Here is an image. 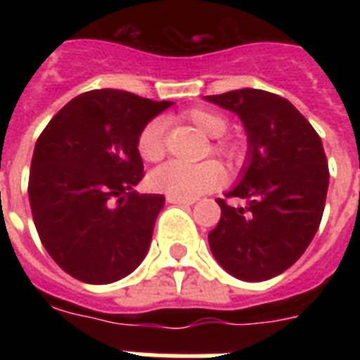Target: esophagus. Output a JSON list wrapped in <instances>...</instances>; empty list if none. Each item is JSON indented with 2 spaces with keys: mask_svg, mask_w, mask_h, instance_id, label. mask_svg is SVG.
<instances>
[{
  "mask_svg": "<svg viewBox=\"0 0 360 360\" xmlns=\"http://www.w3.org/2000/svg\"><path fill=\"white\" fill-rule=\"evenodd\" d=\"M166 202L179 203V205H192L196 200H194V198H179V196H172V194H168V196H166Z\"/></svg>",
  "mask_w": 360,
  "mask_h": 360,
  "instance_id": "34e87169",
  "label": "esophagus"
}]
</instances>
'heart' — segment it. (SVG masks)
I'll return each instance as SVG.
<instances>
[{
    "label": "heart",
    "mask_w": 360,
    "mask_h": 360,
    "mask_svg": "<svg viewBox=\"0 0 360 360\" xmlns=\"http://www.w3.org/2000/svg\"><path fill=\"white\" fill-rule=\"evenodd\" d=\"M186 120L194 127L202 130L209 138H220L228 130V120L222 114L211 112L205 108H194L186 114ZM166 124L162 120H153L141 129L138 136V153L147 162H158L166 155V140H164ZM213 153L224 157L228 162H237L240 158V147L236 141L217 140L211 146ZM224 177V172L219 164L213 160L207 162L188 164L183 162H168L160 168L153 169L149 175V185L158 192H166L172 196L179 198H196L203 192L219 185Z\"/></svg>",
    "instance_id": "obj_1"
}]
</instances>
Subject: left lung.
Here are the masks:
<instances>
[{"instance_id":"8db88e82","label":"left lung","mask_w":360,"mask_h":360,"mask_svg":"<svg viewBox=\"0 0 360 360\" xmlns=\"http://www.w3.org/2000/svg\"><path fill=\"white\" fill-rule=\"evenodd\" d=\"M239 115L248 136L239 185L217 200L220 220L209 233L214 259L239 280L262 282L290 269L314 239L323 217L329 166L323 143L285 98L262 89L209 95Z\"/></svg>"}]
</instances>
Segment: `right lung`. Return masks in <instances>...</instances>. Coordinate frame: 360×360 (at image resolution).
<instances>
[{"instance_id":"obj_1","label":"right lung","mask_w":360,"mask_h":360,"mask_svg":"<svg viewBox=\"0 0 360 360\" xmlns=\"http://www.w3.org/2000/svg\"><path fill=\"white\" fill-rule=\"evenodd\" d=\"M120 89H93L65 104L42 130L30 169L37 233L65 273L112 284L134 271L151 245L162 194H138V136L169 108Z\"/></svg>"}]
</instances>
